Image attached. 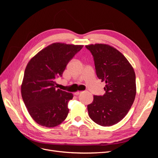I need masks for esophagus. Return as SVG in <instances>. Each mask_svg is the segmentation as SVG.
<instances>
[{"label":"esophagus","instance_id":"esophagus-1","mask_svg":"<svg viewBox=\"0 0 158 158\" xmlns=\"http://www.w3.org/2000/svg\"><path fill=\"white\" fill-rule=\"evenodd\" d=\"M81 93H82V92H80V91H78V92H75V93H74V95H78L80 94Z\"/></svg>","mask_w":158,"mask_h":158}]
</instances>
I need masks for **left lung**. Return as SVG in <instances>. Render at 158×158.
<instances>
[{
    "instance_id": "left-lung-1",
    "label": "left lung",
    "mask_w": 158,
    "mask_h": 158,
    "mask_svg": "<svg viewBox=\"0 0 158 158\" xmlns=\"http://www.w3.org/2000/svg\"><path fill=\"white\" fill-rule=\"evenodd\" d=\"M92 53L95 73L106 82L103 95H94L88 106L91 119L103 127L112 126L125 117L135 101L136 76L131 64L121 52L110 45H85Z\"/></svg>"
}]
</instances>
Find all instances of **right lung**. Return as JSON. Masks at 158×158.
<instances>
[{"label": "right lung", "instance_id": "obj_1", "mask_svg": "<svg viewBox=\"0 0 158 158\" xmlns=\"http://www.w3.org/2000/svg\"><path fill=\"white\" fill-rule=\"evenodd\" d=\"M83 45L55 43L42 49L26 68L21 93L31 117L45 127H54L68 115V103L73 94L56 89L55 80L61 77L66 65Z\"/></svg>", "mask_w": 158, "mask_h": 158}]
</instances>
